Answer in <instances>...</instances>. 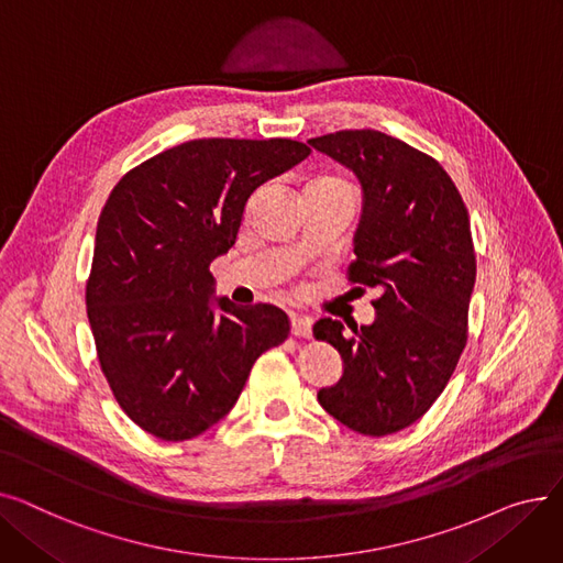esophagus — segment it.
<instances>
[{"label":"esophagus","mask_w":563,"mask_h":563,"mask_svg":"<svg viewBox=\"0 0 563 563\" xmlns=\"http://www.w3.org/2000/svg\"><path fill=\"white\" fill-rule=\"evenodd\" d=\"M291 333L297 338H310L312 321L306 314H291Z\"/></svg>","instance_id":"obj_1"}]
</instances>
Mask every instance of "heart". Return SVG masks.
<instances>
[{
	"label": "heart",
	"mask_w": 563,
	"mask_h": 563,
	"mask_svg": "<svg viewBox=\"0 0 563 563\" xmlns=\"http://www.w3.org/2000/svg\"><path fill=\"white\" fill-rule=\"evenodd\" d=\"M310 185H329V187H349L346 183L338 180V177H319V180L310 183Z\"/></svg>",
	"instance_id": "b5f03b06"
}]
</instances>
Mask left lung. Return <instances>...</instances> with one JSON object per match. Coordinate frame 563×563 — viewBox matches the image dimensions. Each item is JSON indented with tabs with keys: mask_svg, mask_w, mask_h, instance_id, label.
<instances>
[{
	"mask_svg": "<svg viewBox=\"0 0 563 563\" xmlns=\"http://www.w3.org/2000/svg\"><path fill=\"white\" fill-rule=\"evenodd\" d=\"M308 143L361 180L349 280L378 291L369 327L346 335L338 319L314 323V338L344 361L342 378L317 399L351 431L397 433L433 406L465 349L477 278L470 217L448 170L395 136L342 130Z\"/></svg>",
	"mask_w": 563,
	"mask_h": 563,
	"instance_id": "obj_1",
	"label": "left lung"
}]
</instances>
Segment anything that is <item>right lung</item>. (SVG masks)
<instances>
[{
    "label": "right lung",
    "instance_id": "1",
    "mask_svg": "<svg viewBox=\"0 0 563 563\" xmlns=\"http://www.w3.org/2000/svg\"><path fill=\"white\" fill-rule=\"evenodd\" d=\"M308 155L291 139H196L109 194L86 310L109 388L143 431L183 442L214 427L253 363L287 340L280 308L214 299L210 264L232 249L251 194Z\"/></svg>",
    "mask_w": 563,
    "mask_h": 563
}]
</instances>
